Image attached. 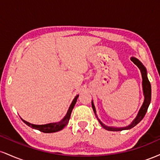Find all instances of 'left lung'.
<instances>
[{"label":"left lung","mask_w":160,"mask_h":160,"mask_svg":"<svg viewBox=\"0 0 160 160\" xmlns=\"http://www.w3.org/2000/svg\"><path fill=\"white\" fill-rule=\"evenodd\" d=\"M131 60L135 64L138 66L139 69H140L141 73V76H142V79H143V81H142V85H143V91H144V103H143L142 106H141L140 111H139L138 113L136 118L133 120V122H132L129 126H126V127H122V128H114V127H108V126H105L104 123H102L99 119L96 116V111H95V108L94 106V104L93 102H92V107L93 111H94L95 116H96L97 119H98V122H100V124L102 125V126L105 129L108 130V131H122V130H126V129H130V128H133L134 126H135L136 125L140 122L141 120L144 118V117L146 114L147 111H148V107H149L150 103V101H151V86H150V82L148 80V76H147V71L146 68L144 67V65L141 63V62L139 60H138L137 58H131Z\"/></svg>","instance_id":"8db88e82"}]
</instances>
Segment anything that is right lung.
Listing matches in <instances>:
<instances>
[{"instance_id":"right-lung-1","label":"right lung","mask_w":160,"mask_h":160,"mask_svg":"<svg viewBox=\"0 0 160 160\" xmlns=\"http://www.w3.org/2000/svg\"><path fill=\"white\" fill-rule=\"evenodd\" d=\"M79 95H77L75 97L74 100H73L72 103H71V106L69 107L68 111L67 114L65 115V117H64L62 120L58 122H53V123H49V124H45V125H34L31 124L30 122H28L27 121L22 120V121L25 122V124L28 125V126L32 127L33 128H35V129L39 130V131L42 132L44 133H52V132H56L60 131L66 125L68 124V121L70 120V117H71V112H72L73 108H74L75 104L77 102V99H78Z\"/></svg>"}]
</instances>
